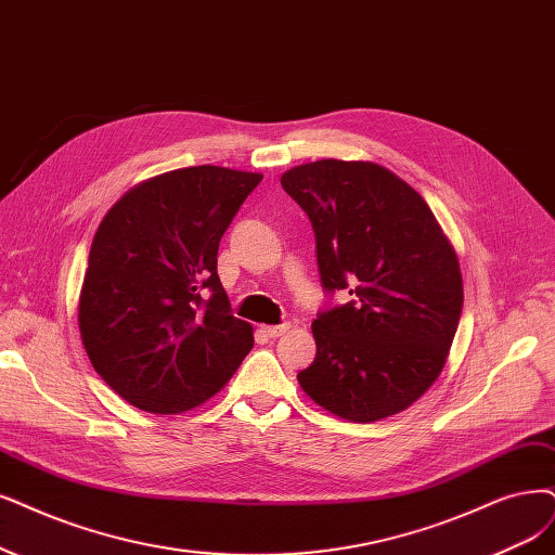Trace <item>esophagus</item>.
I'll list each match as a JSON object with an SVG mask.
<instances>
[{"instance_id":"esophagus-1","label":"esophagus","mask_w":555,"mask_h":555,"mask_svg":"<svg viewBox=\"0 0 555 555\" xmlns=\"http://www.w3.org/2000/svg\"><path fill=\"white\" fill-rule=\"evenodd\" d=\"M288 330H291V324L285 322V324H274V326H262V334H264L267 338H279V336H283Z\"/></svg>"}]
</instances>
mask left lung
I'll use <instances>...</instances> for the list:
<instances>
[{
  "mask_svg": "<svg viewBox=\"0 0 555 555\" xmlns=\"http://www.w3.org/2000/svg\"><path fill=\"white\" fill-rule=\"evenodd\" d=\"M309 215L324 291L352 299L318 313L304 393L345 421L412 406L441 375L464 288L460 260L423 196L375 162L318 159L285 171Z\"/></svg>",
  "mask_w": 555,
  "mask_h": 555,
  "instance_id": "1",
  "label": "left lung"
}]
</instances>
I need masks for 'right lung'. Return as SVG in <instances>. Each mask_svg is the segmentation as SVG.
Instances as JSON below:
<instances>
[{
	"label": "right lung",
	"mask_w": 555,
	"mask_h": 555,
	"mask_svg": "<svg viewBox=\"0 0 555 555\" xmlns=\"http://www.w3.org/2000/svg\"><path fill=\"white\" fill-rule=\"evenodd\" d=\"M260 180L210 164L167 171L122 194L100 221L79 334L95 373L137 409L188 412L219 393L251 352L254 326L231 313L217 251Z\"/></svg>",
	"instance_id": "1"
}]
</instances>
